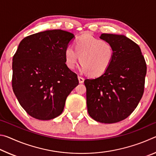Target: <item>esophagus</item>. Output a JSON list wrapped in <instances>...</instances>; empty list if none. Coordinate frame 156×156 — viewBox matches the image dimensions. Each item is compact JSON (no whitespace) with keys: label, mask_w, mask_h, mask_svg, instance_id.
<instances>
[{"label":"esophagus","mask_w":156,"mask_h":156,"mask_svg":"<svg viewBox=\"0 0 156 156\" xmlns=\"http://www.w3.org/2000/svg\"><path fill=\"white\" fill-rule=\"evenodd\" d=\"M78 78L79 83H84V79L83 77H81V76H78Z\"/></svg>","instance_id":"obj_1"}]
</instances>
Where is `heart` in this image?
<instances>
[{
    "label": "heart",
    "instance_id": "heart-1",
    "mask_svg": "<svg viewBox=\"0 0 156 156\" xmlns=\"http://www.w3.org/2000/svg\"><path fill=\"white\" fill-rule=\"evenodd\" d=\"M67 67L73 69L79 60L81 69L90 76H100L107 72L114 60L115 51L109 41L84 34L77 39L76 46L69 44L65 51Z\"/></svg>",
    "mask_w": 156,
    "mask_h": 156
}]
</instances>
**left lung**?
Segmentation results:
<instances>
[{"mask_svg":"<svg viewBox=\"0 0 156 156\" xmlns=\"http://www.w3.org/2000/svg\"><path fill=\"white\" fill-rule=\"evenodd\" d=\"M100 38L113 44L115 57L105 73L84 80L87 105L97 122L115 123L138 106L144 93L147 65L140 47L127 37L102 34Z\"/></svg>","mask_w":156,"mask_h":156,"instance_id":"1","label":"left lung"}]
</instances>
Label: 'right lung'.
I'll return each mask as SVG.
<instances>
[{
  "label": "right lung",
  "mask_w": 156,
  "mask_h": 156,
  "mask_svg": "<svg viewBox=\"0 0 156 156\" xmlns=\"http://www.w3.org/2000/svg\"><path fill=\"white\" fill-rule=\"evenodd\" d=\"M74 35L61 30L28 36L18 45L12 62V88L23 109L36 119L61 114L67 97L79 82L65 64V51Z\"/></svg>",
  "instance_id": "right-lung-1"
}]
</instances>
